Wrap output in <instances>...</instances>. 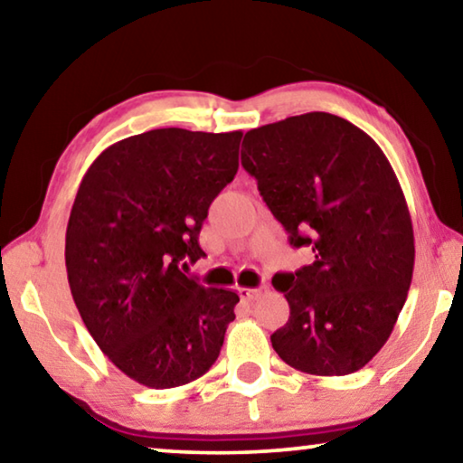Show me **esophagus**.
Here are the masks:
<instances>
[{"instance_id":"obj_1","label":"esophagus","mask_w":463,"mask_h":463,"mask_svg":"<svg viewBox=\"0 0 463 463\" xmlns=\"http://www.w3.org/2000/svg\"><path fill=\"white\" fill-rule=\"evenodd\" d=\"M260 293H261V288H247V287H241V288H239L241 299H245V301H251V299H255V298H258Z\"/></svg>"}]
</instances>
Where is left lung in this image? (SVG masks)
<instances>
[{"instance_id":"obj_1","label":"left lung","mask_w":463,"mask_h":463,"mask_svg":"<svg viewBox=\"0 0 463 463\" xmlns=\"http://www.w3.org/2000/svg\"><path fill=\"white\" fill-rule=\"evenodd\" d=\"M241 164L312 264L282 272L288 320L270 336L291 368L345 376L392 333L408 298L413 229L402 184L376 141L326 112L291 116L245 135Z\"/></svg>"}]
</instances>
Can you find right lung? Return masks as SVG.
Wrapping results in <instances>:
<instances>
[{"mask_svg":"<svg viewBox=\"0 0 463 463\" xmlns=\"http://www.w3.org/2000/svg\"><path fill=\"white\" fill-rule=\"evenodd\" d=\"M243 133L156 128L101 151L66 229V272L82 322L116 368L151 389L203 376L239 295L184 276L199 231L239 170Z\"/></svg>","mask_w":463,"mask_h":463,"instance_id":"obj_1","label":"right lung"}]
</instances>
